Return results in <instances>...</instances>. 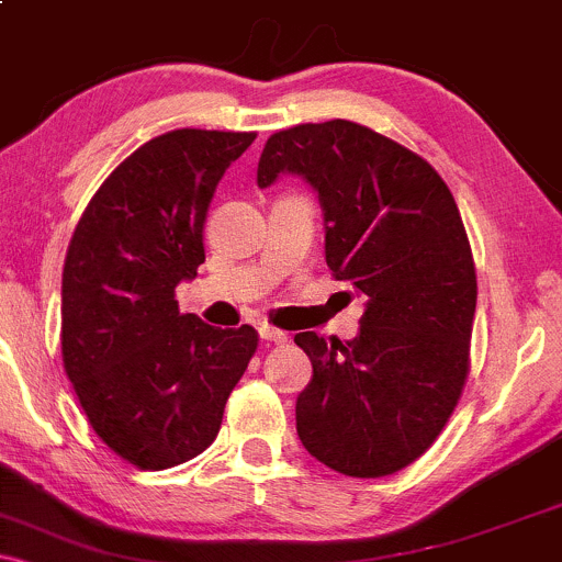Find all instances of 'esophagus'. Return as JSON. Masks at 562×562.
I'll list each match as a JSON object with an SVG mask.
<instances>
[{
	"label": "esophagus",
	"instance_id": "34e87169",
	"mask_svg": "<svg viewBox=\"0 0 562 562\" xmlns=\"http://www.w3.org/2000/svg\"><path fill=\"white\" fill-rule=\"evenodd\" d=\"M259 335H261V340H267V344H288V335L282 330H277V327L261 325Z\"/></svg>",
	"mask_w": 562,
	"mask_h": 562
}]
</instances>
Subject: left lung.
I'll use <instances>...</instances> for the list:
<instances>
[{
  "label": "left lung",
  "mask_w": 562,
  "mask_h": 562,
  "mask_svg": "<svg viewBox=\"0 0 562 562\" xmlns=\"http://www.w3.org/2000/svg\"><path fill=\"white\" fill-rule=\"evenodd\" d=\"M282 173L317 192L327 267L364 299L357 338L295 335L314 372L295 430L322 465L391 475L436 441L468 378L479 293L460 211L430 164L344 119L272 134L256 182Z\"/></svg>",
  "instance_id": "1"
}]
</instances>
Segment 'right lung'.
Here are the masks:
<instances>
[{
  "mask_svg": "<svg viewBox=\"0 0 562 562\" xmlns=\"http://www.w3.org/2000/svg\"><path fill=\"white\" fill-rule=\"evenodd\" d=\"M250 132L177 128L134 150L89 200L63 267V364L94 434L142 470L198 457L259 335L179 314L203 227Z\"/></svg>",
  "mask_w": 562,
  "mask_h": 562,
  "instance_id": "add662e5",
  "label": "right lung"
}]
</instances>
